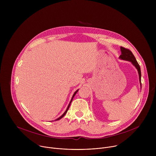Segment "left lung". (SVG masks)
Listing matches in <instances>:
<instances>
[{
	"label": "left lung",
	"instance_id": "1",
	"mask_svg": "<svg viewBox=\"0 0 156 156\" xmlns=\"http://www.w3.org/2000/svg\"><path fill=\"white\" fill-rule=\"evenodd\" d=\"M120 49H121L122 54L120 55V58L129 61L133 63V65H134V66H135V67L137 69V70L138 71L140 81V83L141 84V69H140V65L138 64V62L136 61V58L135 57L134 55L133 54L131 51L128 49L125 48L123 47H120Z\"/></svg>",
	"mask_w": 156,
	"mask_h": 156
}]
</instances>
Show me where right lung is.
Returning <instances> with one entry per match:
<instances>
[{
    "instance_id": "right-lung-1",
    "label": "right lung",
    "mask_w": 156,
    "mask_h": 156,
    "mask_svg": "<svg viewBox=\"0 0 156 156\" xmlns=\"http://www.w3.org/2000/svg\"><path fill=\"white\" fill-rule=\"evenodd\" d=\"M78 90H77V91H76L75 92V93L73 94V97H72V99H71V101H70V104H69V106H68V107H67V108H66V111H65V112L63 113V114L62 115V116H60L59 118H58L57 119H56L55 120H60V119H62L65 114H66V112H67V111H68V110H69V107H70V104H71V102H72V100H73V98H74V96H75V94H76V93L78 92Z\"/></svg>"
}]
</instances>
